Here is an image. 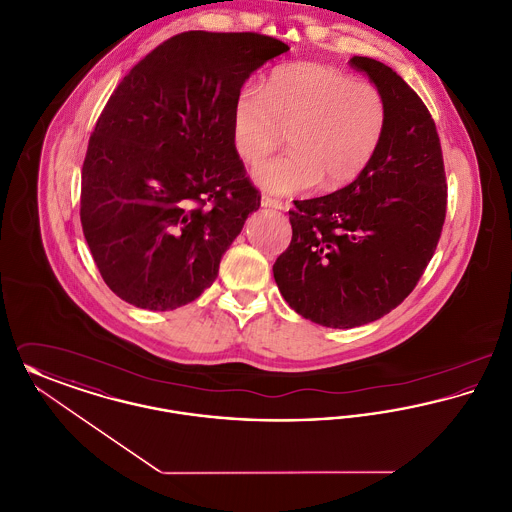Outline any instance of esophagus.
<instances>
[{
	"label": "esophagus",
	"mask_w": 512,
	"mask_h": 512,
	"mask_svg": "<svg viewBox=\"0 0 512 512\" xmlns=\"http://www.w3.org/2000/svg\"><path fill=\"white\" fill-rule=\"evenodd\" d=\"M261 205H263V207H268V209H284V203H282V199H278V197H272V195L268 194L263 195V199H261Z\"/></svg>",
	"instance_id": "obj_1"
}]
</instances>
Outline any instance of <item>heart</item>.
Here are the masks:
<instances>
[{
  "label": "heart",
  "mask_w": 512,
  "mask_h": 512,
  "mask_svg": "<svg viewBox=\"0 0 512 512\" xmlns=\"http://www.w3.org/2000/svg\"><path fill=\"white\" fill-rule=\"evenodd\" d=\"M388 122L382 92L336 67L299 63L276 69L263 90L244 86L232 109V140L259 165L288 140L292 151L261 165L255 182L274 194L355 180L374 157Z\"/></svg>",
  "instance_id": "obj_1"
}]
</instances>
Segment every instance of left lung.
Here are the masks:
<instances>
[{"instance_id": "obj_1", "label": "left lung", "mask_w": 512, "mask_h": 512, "mask_svg": "<svg viewBox=\"0 0 512 512\" xmlns=\"http://www.w3.org/2000/svg\"><path fill=\"white\" fill-rule=\"evenodd\" d=\"M382 92L388 122L349 186L293 201L292 242L272 272L295 313L328 328L388 315L413 292L438 247L447 182L436 122L388 65L351 57Z\"/></svg>"}]
</instances>
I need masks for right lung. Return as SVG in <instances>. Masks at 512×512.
Instances as JSON below:
<instances>
[{"label":"right lung","mask_w":512,"mask_h":512,"mask_svg":"<svg viewBox=\"0 0 512 512\" xmlns=\"http://www.w3.org/2000/svg\"><path fill=\"white\" fill-rule=\"evenodd\" d=\"M290 51L257 32L190 30L122 78L82 165L80 222L101 278L130 305L169 311L217 278L261 207L232 140L249 74Z\"/></svg>","instance_id":"right-lung-1"}]
</instances>
